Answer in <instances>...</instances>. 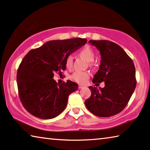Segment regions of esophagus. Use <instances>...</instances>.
I'll return each instance as SVG.
<instances>
[{
	"instance_id": "34e87169",
	"label": "esophagus",
	"mask_w": 150,
	"mask_h": 150,
	"mask_svg": "<svg viewBox=\"0 0 150 150\" xmlns=\"http://www.w3.org/2000/svg\"><path fill=\"white\" fill-rule=\"evenodd\" d=\"M78 87H79V89H83V88L84 87L83 85H79V86Z\"/></svg>"
}]
</instances>
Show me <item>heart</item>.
Here are the masks:
<instances>
[{
  "mask_svg": "<svg viewBox=\"0 0 150 150\" xmlns=\"http://www.w3.org/2000/svg\"><path fill=\"white\" fill-rule=\"evenodd\" d=\"M79 53L83 57L86 59L88 62H91L93 61L95 57V53L89 46H85L80 50ZM65 66L67 68L70 69L73 66V58L71 55L67 57L65 59ZM89 77V73L87 71H76L71 75V79L79 83H83Z\"/></svg>",
  "mask_w": 150,
  "mask_h": 150,
  "instance_id": "b5f03b06",
  "label": "heart"
}]
</instances>
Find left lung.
<instances>
[{
  "instance_id": "obj_1",
  "label": "left lung",
  "mask_w": 150,
  "mask_h": 150,
  "mask_svg": "<svg viewBox=\"0 0 150 150\" xmlns=\"http://www.w3.org/2000/svg\"><path fill=\"white\" fill-rule=\"evenodd\" d=\"M89 42L97 47L101 56L93 83L104 81L105 87L98 89L90 86L91 97L85 104L94 115L109 117L120 113L127 105L136 87L135 68L132 59L115 42L106 40Z\"/></svg>"
}]
</instances>
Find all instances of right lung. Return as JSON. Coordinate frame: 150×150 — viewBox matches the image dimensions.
Returning <instances> with one entry per match:
<instances>
[{"label": "right lung", "mask_w": 150, "mask_h": 150, "mask_svg": "<svg viewBox=\"0 0 150 150\" xmlns=\"http://www.w3.org/2000/svg\"><path fill=\"white\" fill-rule=\"evenodd\" d=\"M87 42L82 38L50 41L28 52L16 73L18 96L28 112L43 120L63 112L69 96L77 91L78 85L70 80L57 84L54 73L65 71L67 57Z\"/></svg>", "instance_id": "right-lung-1"}]
</instances>
